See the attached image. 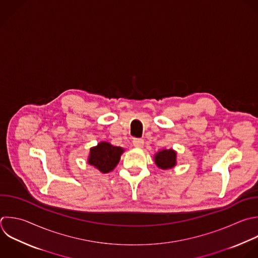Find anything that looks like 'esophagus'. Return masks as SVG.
<instances>
[{"instance_id": "34e87169", "label": "esophagus", "mask_w": 258, "mask_h": 258, "mask_svg": "<svg viewBox=\"0 0 258 258\" xmlns=\"http://www.w3.org/2000/svg\"><path fill=\"white\" fill-rule=\"evenodd\" d=\"M133 145L137 148H142L144 145V140L141 138H134L133 139Z\"/></svg>"}]
</instances>
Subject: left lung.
Returning <instances> with one entry per match:
<instances>
[{
    "label": "left lung",
    "mask_w": 258,
    "mask_h": 258,
    "mask_svg": "<svg viewBox=\"0 0 258 258\" xmlns=\"http://www.w3.org/2000/svg\"><path fill=\"white\" fill-rule=\"evenodd\" d=\"M175 158H176V153L172 149L168 150H161L155 155V163L158 167L162 169H167L171 168L175 165Z\"/></svg>",
    "instance_id": "1"
}]
</instances>
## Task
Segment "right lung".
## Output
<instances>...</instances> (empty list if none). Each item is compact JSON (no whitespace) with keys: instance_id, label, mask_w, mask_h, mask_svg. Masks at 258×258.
Here are the masks:
<instances>
[{"instance_id":"obj_1","label":"right lung","mask_w":258,"mask_h":258,"mask_svg":"<svg viewBox=\"0 0 258 258\" xmlns=\"http://www.w3.org/2000/svg\"><path fill=\"white\" fill-rule=\"evenodd\" d=\"M122 152L121 147L113 146L108 142H101L98 146L91 148L89 163L101 172L107 173L118 164Z\"/></svg>"}]
</instances>
